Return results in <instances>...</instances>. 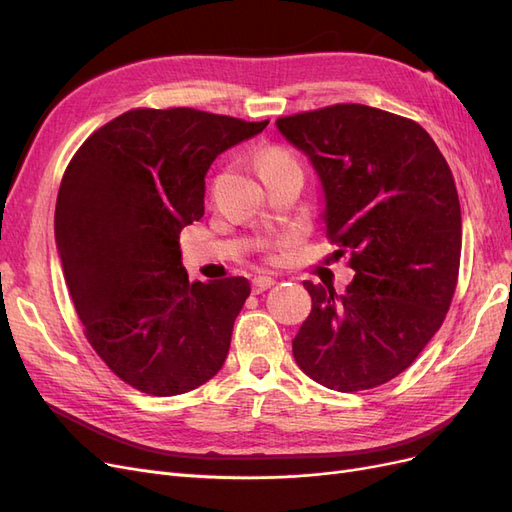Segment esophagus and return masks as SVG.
Listing matches in <instances>:
<instances>
[{
    "label": "esophagus",
    "instance_id": "1",
    "mask_svg": "<svg viewBox=\"0 0 512 512\" xmlns=\"http://www.w3.org/2000/svg\"><path fill=\"white\" fill-rule=\"evenodd\" d=\"M273 284H275L273 277L258 275V277H254V280H252V290H254V294H260V292H265L267 288H271Z\"/></svg>",
    "mask_w": 512,
    "mask_h": 512
}]
</instances>
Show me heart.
Segmentation results:
<instances>
[{
	"label": "heart",
	"instance_id": "obj_1",
	"mask_svg": "<svg viewBox=\"0 0 512 512\" xmlns=\"http://www.w3.org/2000/svg\"><path fill=\"white\" fill-rule=\"evenodd\" d=\"M288 164H297V162H294V158L290 156L288 151H284L280 147L265 149L258 156V170H260V173H265V170H269V168L288 166Z\"/></svg>",
	"mask_w": 512,
	"mask_h": 512
}]
</instances>
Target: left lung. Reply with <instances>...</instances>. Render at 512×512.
<instances>
[{
  "mask_svg": "<svg viewBox=\"0 0 512 512\" xmlns=\"http://www.w3.org/2000/svg\"><path fill=\"white\" fill-rule=\"evenodd\" d=\"M275 126L314 166L327 237L354 269L342 294L303 282L312 312L292 339L294 361L327 389H374L414 363L451 307L461 258L453 173L416 121L374 106L335 104Z\"/></svg>",
  "mask_w": 512,
  "mask_h": 512,
  "instance_id": "8db88e82",
  "label": "left lung"
}]
</instances>
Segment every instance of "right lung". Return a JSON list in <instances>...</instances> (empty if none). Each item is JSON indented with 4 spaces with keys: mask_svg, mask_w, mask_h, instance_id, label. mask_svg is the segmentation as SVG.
<instances>
[{
    "mask_svg": "<svg viewBox=\"0 0 512 512\" xmlns=\"http://www.w3.org/2000/svg\"><path fill=\"white\" fill-rule=\"evenodd\" d=\"M269 121L136 108L76 151L61 179L55 241L89 344L147 395L173 397L222 369L250 282H190L179 232L205 215V175Z\"/></svg>",
    "mask_w": 512,
    "mask_h": 512,
    "instance_id": "right-lung-1",
    "label": "right lung"
}]
</instances>
